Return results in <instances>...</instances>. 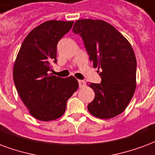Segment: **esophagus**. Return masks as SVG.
Returning <instances> with one entry per match:
<instances>
[{"label":"esophagus","instance_id":"esophagus-1","mask_svg":"<svg viewBox=\"0 0 155 155\" xmlns=\"http://www.w3.org/2000/svg\"><path fill=\"white\" fill-rule=\"evenodd\" d=\"M78 82H79V86H80V88H83V87L85 86V81H81V80H80V81H78Z\"/></svg>","mask_w":155,"mask_h":155}]
</instances>
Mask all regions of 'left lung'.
Here are the masks:
<instances>
[{
	"instance_id": "8db88e82",
	"label": "left lung",
	"mask_w": 155,
	"mask_h": 155,
	"mask_svg": "<svg viewBox=\"0 0 155 155\" xmlns=\"http://www.w3.org/2000/svg\"><path fill=\"white\" fill-rule=\"evenodd\" d=\"M73 32L82 38L94 67L101 70V83L89 84L95 97L88 110L98 118H113L127 108L136 90L132 47L113 25L101 19H78Z\"/></svg>"
}]
</instances>
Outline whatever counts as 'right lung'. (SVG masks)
Instances as JSON below:
<instances>
[{"label": "right lung", "instance_id": "obj_1", "mask_svg": "<svg viewBox=\"0 0 155 155\" xmlns=\"http://www.w3.org/2000/svg\"><path fill=\"white\" fill-rule=\"evenodd\" d=\"M73 21L49 20L34 28L20 47L13 69L17 92L34 118L48 121L64 114L66 103L79 87L74 76L49 74L57 62V45Z\"/></svg>", "mask_w": 155, "mask_h": 155}]
</instances>
